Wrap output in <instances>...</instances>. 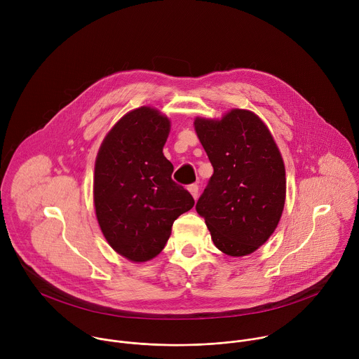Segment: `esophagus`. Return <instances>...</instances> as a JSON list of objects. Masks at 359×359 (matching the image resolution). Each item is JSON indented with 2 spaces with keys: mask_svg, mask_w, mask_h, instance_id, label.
Wrapping results in <instances>:
<instances>
[{
  "mask_svg": "<svg viewBox=\"0 0 359 359\" xmlns=\"http://www.w3.org/2000/svg\"><path fill=\"white\" fill-rule=\"evenodd\" d=\"M189 191H190V194L194 197V200L197 198V196H198V186L197 184H190L189 186Z\"/></svg>",
  "mask_w": 359,
  "mask_h": 359,
  "instance_id": "1",
  "label": "esophagus"
}]
</instances>
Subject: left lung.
<instances>
[{
    "instance_id": "1",
    "label": "left lung",
    "mask_w": 359,
    "mask_h": 359,
    "mask_svg": "<svg viewBox=\"0 0 359 359\" xmlns=\"http://www.w3.org/2000/svg\"><path fill=\"white\" fill-rule=\"evenodd\" d=\"M196 133L213 166L197 200L215 245L231 257L251 254L274 233L285 201L281 153L264 122L233 109L220 121L196 118Z\"/></svg>"
}]
</instances>
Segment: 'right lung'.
Wrapping results in <instances>:
<instances>
[{"instance_id": "add662e5", "label": "right lung", "mask_w": 359, "mask_h": 359, "mask_svg": "<svg viewBox=\"0 0 359 359\" xmlns=\"http://www.w3.org/2000/svg\"><path fill=\"white\" fill-rule=\"evenodd\" d=\"M170 121L158 109L128 112L109 130L95 162L93 203L99 227L125 259L143 263L165 248L173 222L194 206L172 180L163 146Z\"/></svg>"}]
</instances>
